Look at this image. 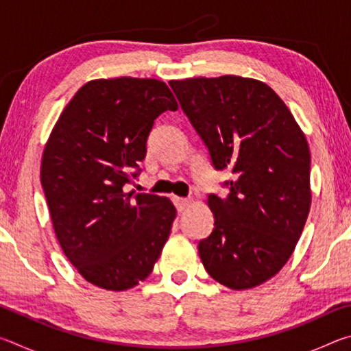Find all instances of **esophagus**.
<instances>
[{
  "label": "esophagus",
  "instance_id": "34e87169",
  "mask_svg": "<svg viewBox=\"0 0 351 351\" xmlns=\"http://www.w3.org/2000/svg\"><path fill=\"white\" fill-rule=\"evenodd\" d=\"M173 203H175V206H176V209H178V212H182V210H186V209H187V206H189V203H190V201H189L187 198H180V197H173Z\"/></svg>",
  "mask_w": 351,
  "mask_h": 351
}]
</instances>
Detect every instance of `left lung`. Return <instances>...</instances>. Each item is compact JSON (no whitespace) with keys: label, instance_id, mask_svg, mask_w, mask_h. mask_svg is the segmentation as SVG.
Returning <instances> with one entry per match:
<instances>
[{"label":"left lung","instance_id":"left-lung-1","mask_svg":"<svg viewBox=\"0 0 351 351\" xmlns=\"http://www.w3.org/2000/svg\"><path fill=\"white\" fill-rule=\"evenodd\" d=\"M182 111L229 195H209L213 230L198 243L206 271L230 289L258 287L289 260L311 206V154L283 100L239 75L171 80Z\"/></svg>","mask_w":351,"mask_h":351}]
</instances>
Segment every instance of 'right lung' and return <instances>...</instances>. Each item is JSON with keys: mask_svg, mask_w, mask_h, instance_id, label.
I'll return each mask as SVG.
<instances>
[{"mask_svg": "<svg viewBox=\"0 0 351 351\" xmlns=\"http://www.w3.org/2000/svg\"><path fill=\"white\" fill-rule=\"evenodd\" d=\"M178 104L156 79L83 85L58 117L41 158V186L57 240L86 282L125 291L145 280L170 235L165 197L127 193L154 119Z\"/></svg>", "mask_w": 351, "mask_h": 351, "instance_id": "add662e5", "label": "right lung"}]
</instances>
